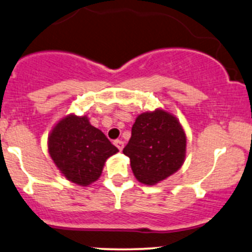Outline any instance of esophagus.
<instances>
[{"mask_svg":"<svg viewBox=\"0 0 252 252\" xmlns=\"http://www.w3.org/2000/svg\"><path fill=\"white\" fill-rule=\"evenodd\" d=\"M114 145H115V147L118 148L120 151L124 149V142H123V140H120V139H116L115 142H114Z\"/></svg>","mask_w":252,"mask_h":252,"instance_id":"esophagus-1","label":"esophagus"}]
</instances>
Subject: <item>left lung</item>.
Returning a JSON list of instances; mask_svg holds the SVG:
<instances>
[{"label": "left lung", "mask_w": 252, "mask_h": 252, "mask_svg": "<svg viewBox=\"0 0 252 252\" xmlns=\"http://www.w3.org/2000/svg\"><path fill=\"white\" fill-rule=\"evenodd\" d=\"M123 153L129 158L132 172L139 183L156 185L183 166L186 133L177 116L158 108L137 116Z\"/></svg>", "instance_id": "1"}]
</instances>
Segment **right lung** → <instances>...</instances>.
I'll use <instances>...</instances> for the list:
<instances>
[{"mask_svg": "<svg viewBox=\"0 0 252 252\" xmlns=\"http://www.w3.org/2000/svg\"><path fill=\"white\" fill-rule=\"evenodd\" d=\"M48 151L67 180L89 186L101 177L105 161L119 150L101 129L91 125L88 115L68 114L51 128Z\"/></svg>", "mask_w": 252, "mask_h": 252, "instance_id": "right-lung-1", "label": "right lung"}]
</instances>
